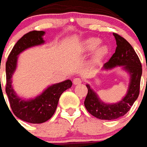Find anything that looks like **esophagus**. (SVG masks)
Returning a JSON list of instances; mask_svg holds the SVG:
<instances>
[{
  "label": "esophagus",
  "instance_id": "obj_1",
  "mask_svg": "<svg viewBox=\"0 0 147 147\" xmlns=\"http://www.w3.org/2000/svg\"><path fill=\"white\" fill-rule=\"evenodd\" d=\"M73 82H74V85H79V84L82 83V80H81L80 78H76L74 79Z\"/></svg>",
  "mask_w": 147,
  "mask_h": 147
}]
</instances>
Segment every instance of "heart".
<instances>
[{
	"mask_svg": "<svg viewBox=\"0 0 147 147\" xmlns=\"http://www.w3.org/2000/svg\"><path fill=\"white\" fill-rule=\"evenodd\" d=\"M102 40L99 38L91 37L86 39L82 45V49L86 53H91L94 50V61L99 62L103 60L108 55L109 52V48L107 45H101Z\"/></svg>",
	"mask_w": 147,
	"mask_h": 147,
	"instance_id": "b5f03b06",
	"label": "heart"
}]
</instances>
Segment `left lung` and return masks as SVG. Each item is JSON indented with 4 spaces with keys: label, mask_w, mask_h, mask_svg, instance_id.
I'll return each instance as SVG.
<instances>
[{
    "label": "left lung",
    "mask_w": 147,
    "mask_h": 147,
    "mask_svg": "<svg viewBox=\"0 0 147 147\" xmlns=\"http://www.w3.org/2000/svg\"><path fill=\"white\" fill-rule=\"evenodd\" d=\"M117 41L116 52L108 62L103 65V69H112L117 66H123L129 73L130 80L127 94L116 103H106L90 88L88 84L84 105L92 116L101 120H115L125 115L139 95L140 82L142 69L140 60L130 44L121 35L113 33ZM147 68V67H146Z\"/></svg>",
    "instance_id": "1"
}]
</instances>
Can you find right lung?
<instances>
[{
  "instance_id": "obj_1",
  "label": "right lung",
  "mask_w": 147,
  "mask_h": 147,
  "mask_svg": "<svg viewBox=\"0 0 147 147\" xmlns=\"http://www.w3.org/2000/svg\"><path fill=\"white\" fill-rule=\"evenodd\" d=\"M44 34L45 32L43 30H33L24 34L13 46L5 64V92L9 100L12 112L18 118L32 124L44 123L53 117L61 94L72 86L71 80L68 79L48 86L42 94L34 99L27 100L18 96L13 88L12 77L16 70L18 56L27 48L44 44L43 39Z\"/></svg>"
}]
</instances>
